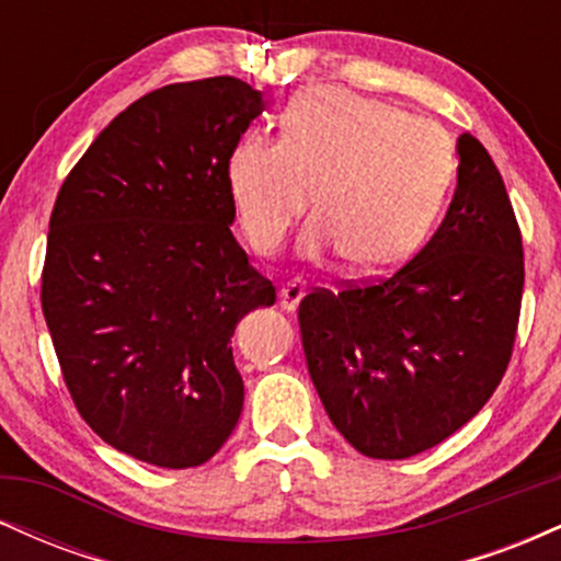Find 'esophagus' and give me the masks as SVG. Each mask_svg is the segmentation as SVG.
I'll use <instances>...</instances> for the list:
<instances>
[{"mask_svg": "<svg viewBox=\"0 0 561 561\" xmlns=\"http://www.w3.org/2000/svg\"><path fill=\"white\" fill-rule=\"evenodd\" d=\"M302 295H306V282L302 279H289L285 287L279 289V306L285 311H295Z\"/></svg>", "mask_w": 561, "mask_h": 561, "instance_id": "esophagus-1", "label": "esophagus"}]
</instances>
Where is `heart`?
I'll return each mask as SVG.
<instances>
[{"instance_id":"b5f03b06","label":"heart","mask_w":561,"mask_h":561,"mask_svg":"<svg viewBox=\"0 0 561 561\" xmlns=\"http://www.w3.org/2000/svg\"><path fill=\"white\" fill-rule=\"evenodd\" d=\"M456 158L440 126L343 89L300 94L279 139L244 137L227 184L244 240L274 255L311 205L321 216L302 237L308 255L340 253L362 274L398 266L433 227Z\"/></svg>"}]
</instances>
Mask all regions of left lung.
<instances>
[{
  "label": "left lung",
  "mask_w": 561,
  "mask_h": 561,
  "mask_svg": "<svg viewBox=\"0 0 561 561\" xmlns=\"http://www.w3.org/2000/svg\"><path fill=\"white\" fill-rule=\"evenodd\" d=\"M443 224L390 276L300 300L308 375L340 435L409 459L465 427L504 377L523 306V234L493 158L461 134Z\"/></svg>",
  "instance_id": "8db88e82"
}]
</instances>
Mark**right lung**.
<instances>
[{
  "mask_svg": "<svg viewBox=\"0 0 561 561\" xmlns=\"http://www.w3.org/2000/svg\"><path fill=\"white\" fill-rule=\"evenodd\" d=\"M263 107L234 76L156 89L57 192L42 311L62 379L83 422L147 465H205L242 414L231 334L276 289L229 229L227 165Z\"/></svg>",
  "mask_w": 561,
  "mask_h": 561,
  "instance_id": "right-lung-1",
  "label": "right lung"
}]
</instances>
